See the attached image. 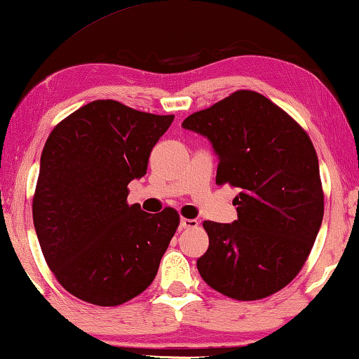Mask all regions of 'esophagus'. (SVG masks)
Returning <instances> with one entry per match:
<instances>
[{"instance_id":"34e87169","label":"esophagus","mask_w":359,"mask_h":359,"mask_svg":"<svg viewBox=\"0 0 359 359\" xmlns=\"http://www.w3.org/2000/svg\"><path fill=\"white\" fill-rule=\"evenodd\" d=\"M181 229H194L198 227L199 222L196 219H181Z\"/></svg>"}]
</instances>
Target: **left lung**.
Returning <instances> with one entry per match:
<instances>
[{
	"label": "left lung",
	"mask_w": 359,
	"mask_h": 359,
	"mask_svg": "<svg viewBox=\"0 0 359 359\" xmlns=\"http://www.w3.org/2000/svg\"><path fill=\"white\" fill-rule=\"evenodd\" d=\"M183 127L208 137L217 184L238 188L232 224L204 220L209 248L199 274L215 291L257 301L287 286L311 253L323 219L318 158L306 130L268 97L235 91Z\"/></svg>",
	"instance_id": "8db88e82"
}]
</instances>
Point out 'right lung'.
Here are the masks:
<instances>
[{"mask_svg": "<svg viewBox=\"0 0 359 359\" xmlns=\"http://www.w3.org/2000/svg\"><path fill=\"white\" fill-rule=\"evenodd\" d=\"M175 116L97 100L50 132L32 201L34 227L58 283L95 306L124 304L150 286L180 225L166 208L127 204L132 180Z\"/></svg>", "mask_w": 359, "mask_h": 359, "instance_id": "right-lung-1", "label": "right lung"}]
</instances>
